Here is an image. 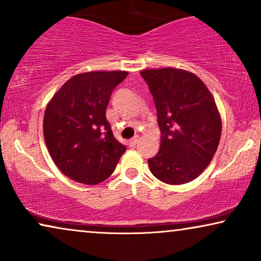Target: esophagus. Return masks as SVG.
I'll return each mask as SVG.
<instances>
[{"mask_svg": "<svg viewBox=\"0 0 261 261\" xmlns=\"http://www.w3.org/2000/svg\"><path fill=\"white\" fill-rule=\"evenodd\" d=\"M139 140H140V139H139V137H135V138L132 139V140H129V145H130V146H135V145H138Z\"/></svg>", "mask_w": 261, "mask_h": 261, "instance_id": "34e87169", "label": "esophagus"}]
</instances>
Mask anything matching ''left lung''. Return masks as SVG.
Masks as SVG:
<instances>
[{"label": "left lung", "instance_id": "left-lung-1", "mask_svg": "<svg viewBox=\"0 0 261 261\" xmlns=\"http://www.w3.org/2000/svg\"><path fill=\"white\" fill-rule=\"evenodd\" d=\"M154 99L159 152L148 159L153 176L179 185L197 178L214 158L222 121L206 85L190 71L163 67L140 71Z\"/></svg>", "mask_w": 261, "mask_h": 261}]
</instances>
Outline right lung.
<instances>
[{
	"label": "right lung",
	"instance_id": "right-lung-1",
	"mask_svg": "<svg viewBox=\"0 0 261 261\" xmlns=\"http://www.w3.org/2000/svg\"><path fill=\"white\" fill-rule=\"evenodd\" d=\"M127 71H91L71 77L46 107L44 138L62 172L78 183L95 185L115 170L126 147L114 138L106 119L114 88Z\"/></svg>",
	"mask_w": 261,
	"mask_h": 261
}]
</instances>
